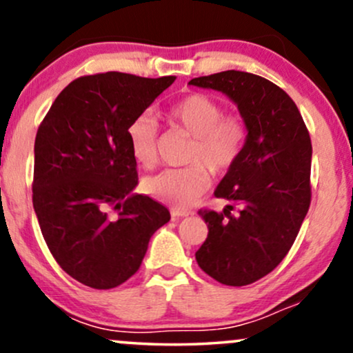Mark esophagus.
<instances>
[{"mask_svg": "<svg viewBox=\"0 0 353 353\" xmlns=\"http://www.w3.org/2000/svg\"><path fill=\"white\" fill-rule=\"evenodd\" d=\"M189 212L185 210H179V209H171V217L172 219H179V217H188Z\"/></svg>", "mask_w": 353, "mask_h": 353, "instance_id": "obj_1", "label": "esophagus"}]
</instances>
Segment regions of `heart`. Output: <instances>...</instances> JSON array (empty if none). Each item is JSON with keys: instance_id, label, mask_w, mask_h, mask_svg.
Segmentation results:
<instances>
[{"instance_id": "1", "label": "heart", "mask_w": 353, "mask_h": 353, "mask_svg": "<svg viewBox=\"0 0 353 353\" xmlns=\"http://www.w3.org/2000/svg\"><path fill=\"white\" fill-rule=\"evenodd\" d=\"M169 117L194 136L184 169H165L145 181L144 189L154 199L177 209H185L210 188L208 165L212 172H225L237 163L245 145V125L237 117L224 116L221 103L210 96L194 94L174 103ZM128 143L132 157L143 168L157 163V123L148 112L128 125Z\"/></svg>"}]
</instances>
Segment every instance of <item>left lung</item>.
<instances>
[{
    "label": "left lung",
    "instance_id": "1",
    "mask_svg": "<svg viewBox=\"0 0 353 353\" xmlns=\"http://www.w3.org/2000/svg\"><path fill=\"white\" fill-rule=\"evenodd\" d=\"M236 104L245 145L214 196L232 202L222 212H199L209 234L197 264L224 285H249L282 262L310 205L312 143L290 96L244 71H222L189 81ZM239 208L234 216L230 210Z\"/></svg>",
    "mask_w": 353,
    "mask_h": 353
}]
</instances>
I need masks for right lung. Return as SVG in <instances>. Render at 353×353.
Masks as SVG:
<instances>
[{"label":"right lung","instance_id":"1","mask_svg":"<svg viewBox=\"0 0 353 353\" xmlns=\"http://www.w3.org/2000/svg\"><path fill=\"white\" fill-rule=\"evenodd\" d=\"M176 81L125 72L74 79L59 92L34 141L33 208L52 257L92 289H114L141 267L171 214L136 194L128 125Z\"/></svg>","mask_w":353,"mask_h":353}]
</instances>
